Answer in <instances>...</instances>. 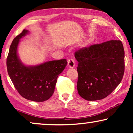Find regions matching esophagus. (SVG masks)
<instances>
[{
  "mask_svg": "<svg viewBox=\"0 0 133 133\" xmlns=\"http://www.w3.org/2000/svg\"><path fill=\"white\" fill-rule=\"evenodd\" d=\"M68 66L70 68H72L75 66V62L73 59H71L68 61Z\"/></svg>",
  "mask_w": 133,
  "mask_h": 133,
  "instance_id": "obj_1",
  "label": "esophagus"
}]
</instances>
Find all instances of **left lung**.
<instances>
[{
  "label": "left lung",
  "instance_id": "left-lung-1",
  "mask_svg": "<svg viewBox=\"0 0 133 133\" xmlns=\"http://www.w3.org/2000/svg\"><path fill=\"white\" fill-rule=\"evenodd\" d=\"M78 66V93L87 101L107 97L120 84L125 69L121 41H110L79 49L74 54Z\"/></svg>",
  "mask_w": 133,
  "mask_h": 133
}]
</instances>
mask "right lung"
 I'll use <instances>...</instances> for the list:
<instances>
[{
	"label": "right lung",
	"mask_w": 133,
	"mask_h": 133,
	"mask_svg": "<svg viewBox=\"0 0 133 133\" xmlns=\"http://www.w3.org/2000/svg\"><path fill=\"white\" fill-rule=\"evenodd\" d=\"M29 33L23 30L14 38L6 59L8 75L18 92L26 99L43 102L51 97L58 76L67 65L66 59L47 61L36 65H26L20 59L17 48L20 39Z\"/></svg>",
	"instance_id": "1"
}]
</instances>
